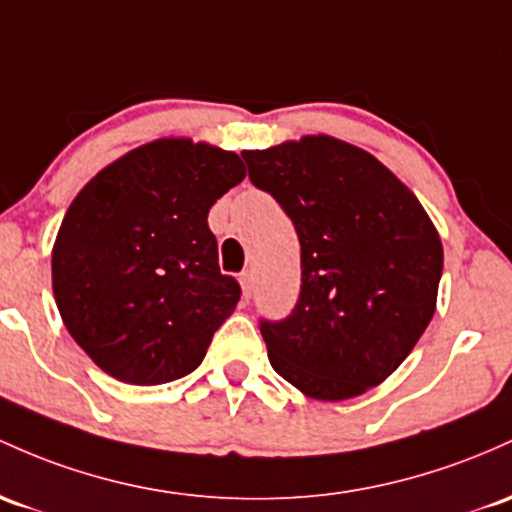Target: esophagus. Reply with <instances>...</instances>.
<instances>
[{
	"instance_id": "34e87169",
	"label": "esophagus",
	"mask_w": 512,
	"mask_h": 512,
	"mask_svg": "<svg viewBox=\"0 0 512 512\" xmlns=\"http://www.w3.org/2000/svg\"><path fill=\"white\" fill-rule=\"evenodd\" d=\"M240 286H243V299L247 301L252 296V289H255V277H252L250 269L240 274Z\"/></svg>"
}]
</instances>
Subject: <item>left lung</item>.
<instances>
[{"mask_svg": "<svg viewBox=\"0 0 512 512\" xmlns=\"http://www.w3.org/2000/svg\"><path fill=\"white\" fill-rule=\"evenodd\" d=\"M301 245V291L282 320L260 318L269 364L318 401L381 384L435 313L442 243L420 201L376 157L330 136L245 150Z\"/></svg>", "mask_w": 512, "mask_h": 512, "instance_id": "1", "label": "left lung"}]
</instances>
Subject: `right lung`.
<instances>
[{
    "instance_id": "add662e5",
    "label": "right lung",
    "mask_w": 512,
    "mask_h": 512,
    "mask_svg": "<svg viewBox=\"0 0 512 512\" xmlns=\"http://www.w3.org/2000/svg\"><path fill=\"white\" fill-rule=\"evenodd\" d=\"M243 179L235 153L165 138L104 167L72 201L53 247V294L106 374L155 386L204 362L240 301L218 267L209 209Z\"/></svg>"
}]
</instances>
